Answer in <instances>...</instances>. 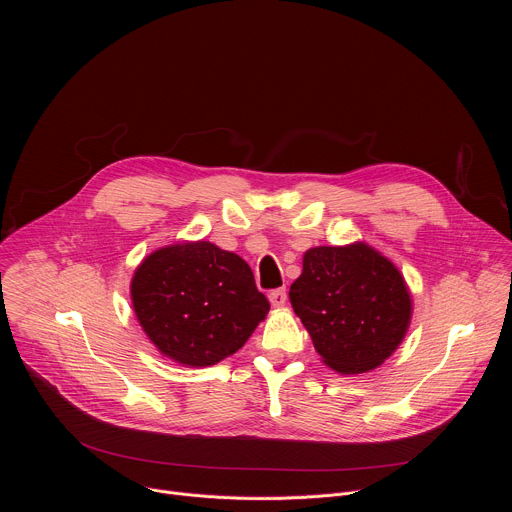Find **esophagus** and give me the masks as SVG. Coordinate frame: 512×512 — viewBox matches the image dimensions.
Listing matches in <instances>:
<instances>
[{
    "mask_svg": "<svg viewBox=\"0 0 512 512\" xmlns=\"http://www.w3.org/2000/svg\"><path fill=\"white\" fill-rule=\"evenodd\" d=\"M269 302L273 308H283L285 302H287V291L281 287V289H273L269 294Z\"/></svg>",
    "mask_w": 512,
    "mask_h": 512,
    "instance_id": "34e87169",
    "label": "esophagus"
}]
</instances>
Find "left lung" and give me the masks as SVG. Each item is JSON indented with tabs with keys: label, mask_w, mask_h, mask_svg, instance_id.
I'll return each mask as SVG.
<instances>
[{
	"label": "left lung",
	"mask_w": 512,
	"mask_h": 512,
	"mask_svg": "<svg viewBox=\"0 0 512 512\" xmlns=\"http://www.w3.org/2000/svg\"><path fill=\"white\" fill-rule=\"evenodd\" d=\"M289 300L324 364L340 375L381 367L403 342L413 314L403 273L362 241L308 249Z\"/></svg>",
	"instance_id": "obj_1"
}]
</instances>
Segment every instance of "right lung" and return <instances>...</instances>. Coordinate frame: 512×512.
I'll return each instance as SVG.
<instances>
[{"mask_svg":"<svg viewBox=\"0 0 512 512\" xmlns=\"http://www.w3.org/2000/svg\"><path fill=\"white\" fill-rule=\"evenodd\" d=\"M131 304L156 348L190 369L235 354L269 312L245 259L210 241H184L145 257Z\"/></svg>","mask_w":512,"mask_h":512,"instance_id":"obj_1","label":"right lung"}]
</instances>
